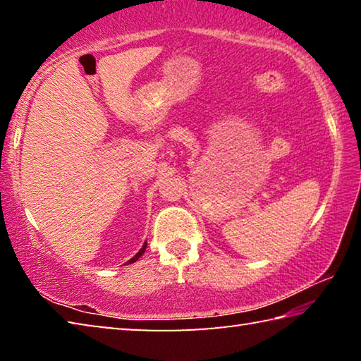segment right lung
Here are the masks:
<instances>
[{
	"label": "right lung",
	"instance_id": "right-lung-1",
	"mask_svg": "<svg viewBox=\"0 0 361 361\" xmlns=\"http://www.w3.org/2000/svg\"><path fill=\"white\" fill-rule=\"evenodd\" d=\"M145 250H146V242H145V245H143L142 248H140V252H138L135 256H133V258L129 259V264H132V262H135V261L140 258V256H142V255L145 253Z\"/></svg>",
	"mask_w": 361,
	"mask_h": 361
}]
</instances>
